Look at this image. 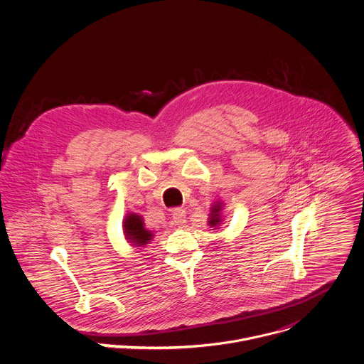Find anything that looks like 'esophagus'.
<instances>
[{
	"label": "esophagus",
	"instance_id": "obj_1",
	"mask_svg": "<svg viewBox=\"0 0 364 364\" xmlns=\"http://www.w3.org/2000/svg\"><path fill=\"white\" fill-rule=\"evenodd\" d=\"M171 215H173V221H174V224H176L177 227L183 228V227L186 225L187 220H186V211H184L183 208H174L173 213H171Z\"/></svg>",
	"mask_w": 364,
	"mask_h": 364
}]
</instances>
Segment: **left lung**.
Wrapping results in <instances>:
<instances>
[{
	"mask_svg": "<svg viewBox=\"0 0 364 364\" xmlns=\"http://www.w3.org/2000/svg\"><path fill=\"white\" fill-rule=\"evenodd\" d=\"M224 221V201L217 200L213 203L210 208V217H208V225L211 228H218Z\"/></svg>",
	"mask_w": 364,
	"mask_h": 364,
	"instance_id": "1",
	"label": "left lung"
}]
</instances>
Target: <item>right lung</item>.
Returning a JSON list of instances; mask_svg holds the SVG:
<instances>
[{
    "instance_id": "1",
    "label": "right lung",
    "mask_w": 364,
    "mask_h": 364,
    "mask_svg": "<svg viewBox=\"0 0 364 364\" xmlns=\"http://www.w3.org/2000/svg\"><path fill=\"white\" fill-rule=\"evenodd\" d=\"M122 224L126 241L134 248L146 247L154 238V234L144 227V220L137 213H127Z\"/></svg>"
}]
</instances>
